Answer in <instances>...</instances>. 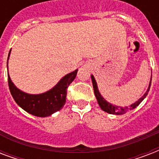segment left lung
Segmentation results:
<instances>
[{
	"mask_svg": "<svg viewBox=\"0 0 159 159\" xmlns=\"http://www.w3.org/2000/svg\"><path fill=\"white\" fill-rule=\"evenodd\" d=\"M91 77H92V85H93V89H94V93L95 96H96V98L97 100V102L99 104L100 107L102 108V111H106L109 114H112V115H124L125 114L127 111H131V110H134V108H136L140 104L141 102H143V100L147 97L148 92H149V89H150V86H151V81H152V75H151V79L150 82H149V85H148V87L146 92L143 94V96L141 98L135 102L133 104H131L130 106H115V105H112L111 103L108 102L107 101L105 100V98L102 97L101 93H100L99 90H98V87H97V83L96 82V79L93 75H91Z\"/></svg>",
	"mask_w": 159,
	"mask_h": 159,
	"instance_id": "obj_1",
	"label": "left lung"
}]
</instances>
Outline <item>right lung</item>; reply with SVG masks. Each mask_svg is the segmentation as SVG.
<instances>
[{
    "mask_svg": "<svg viewBox=\"0 0 159 159\" xmlns=\"http://www.w3.org/2000/svg\"><path fill=\"white\" fill-rule=\"evenodd\" d=\"M11 50L7 58V68ZM77 71V69L65 75L53 88L41 94H29L22 92L12 82L8 72L9 88L15 102L24 111L38 117H47L63 107L66 103L67 87L75 79Z\"/></svg>",
    "mask_w": 159,
    "mask_h": 159,
    "instance_id": "right-lung-1",
    "label": "right lung"
}]
</instances>
